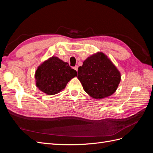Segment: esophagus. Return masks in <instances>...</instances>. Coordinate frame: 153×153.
Here are the masks:
<instances>
[{"mask_svg":"<svg viewBox=\"0 0 153 153\" xmlns=\"http://www.w3.org/2000/svg\"><path fill=\"white\" fill-rule=\"evenodd\" d=\"M74 69H75V70L77 71H78V66H75V67H74Z\"/></svg>","mask_w":153,"mask_h":153,"instance_id":"esophagus-1","label":"esophagus"}]
</instances>
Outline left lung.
Masks as SVG:
<instances>
[{"instance_id":"left-lung-1","label":"left lung","mask_w":153,"mask_h":153,"mask_svg":"<svg viewBox=\"0 0 153 153\" xmlns=\"http://www.w3.org/2000/svg\"><path fill=\"white\" fill-rule=\"evenodd\" d=\"M78 71L77 77L84 91L95 99L114 94L121 81V73L102 52L88 57Z\"/></svg>"}]
</instances>
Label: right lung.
Listing matches in <instances>:
<instances>
[{
  "mask_svg": "<svg viewBox=\"0 0 153 153\" xmlns=\"http://www.w3.org/2000/svg\"><path fill=\"white\" fill-rule=\"evenodd\" d=\"M77 72L57 57H52L43 62L35 73L36 86L48 95H54L66 87Z\"/></svg>",
  "mask_w": 153,
  "mask_h": 153,
  "instance_id": "obj_1",
  "label": "right lung"
}]
</instances>
